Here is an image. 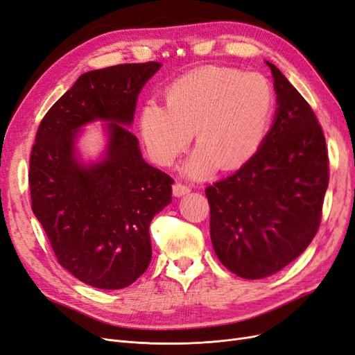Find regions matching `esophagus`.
I'll use <instances>...</instances> for the list:
<instances>
[{"instance_id":"1","label":"esophagus","mask_w":355,"mask_h":355,"mask_svg":"<svg viewBox=\"0 0 355 355\" xmlns=\"http://www.w3.org/2000/svg\"><path fill=\"white\" fill-rule=\"evenodd\" d=\"M189 191H191V188L185 184H182V182H176V184L173 185V194L176 197H182L185 194H189Z\"/></svg>"}]
</instances>
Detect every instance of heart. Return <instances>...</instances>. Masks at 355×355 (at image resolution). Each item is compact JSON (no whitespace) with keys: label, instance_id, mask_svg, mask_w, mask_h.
<instances>
[{"label":"heart","instance_id":"1","mask_svg":"<svg viewBox=\"0 0 355 355\" xmlns=\"http://www.w3.org/2000/svg\"><path fill=\"white\" fill-rule=\"evenodd\" d=\"M274 90L265 75L209 67L175 80L167 103L149 99L139 118L148 154L170 166L196 137L197 149L185 163L191 176L210 175L219 166L239 168L253 158L270 133Z\"/></svg>","mask_w":355,"mask_h":355}]
</instances>
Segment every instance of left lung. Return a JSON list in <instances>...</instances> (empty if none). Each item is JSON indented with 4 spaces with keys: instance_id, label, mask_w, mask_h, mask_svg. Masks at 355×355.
<instances>
[{
    "instance_id": "left-lung-1",
    "label": "left lung",
    "mask_w": 355,
    "mask_h": 355,
    "mask_svg": "<svg viewBox=\"0 0 355 355\" xmlns=\"http://www.w3.org/2000/svg\"><path fill=\"white\" fill-rule=\"evenodd\" d=\"M266 63L277 93L270 133L239 171L206 188L214 253L247 280L278 272L306 249L329 185L326 139L314 111Z\"/></svg>"
}]
</instances>
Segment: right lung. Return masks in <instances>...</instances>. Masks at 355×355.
I'll list each match as a JSON object with an SVG mask.
<instances>
[{"instance_id": "add662e5", "label": "right lung", "mask_w": 355, "mask_h": 355, "mask_svg": "<svg viewBox=\"0 0 355 355\" xmlns=\"http://www.w3.org/2000/svg\"><path fill=\"white\" fill-rule=\"evenodd\" d=\"M161 68L124 63L83 73L42 118L29 158L32 211L58 262L105 290L135 283L151 262L149 223L171 202L173 179L142 158L128 130L137 96ZM109 123V146L85 166L74 154L80 127Z\"/></svg>"}]
</instances>
